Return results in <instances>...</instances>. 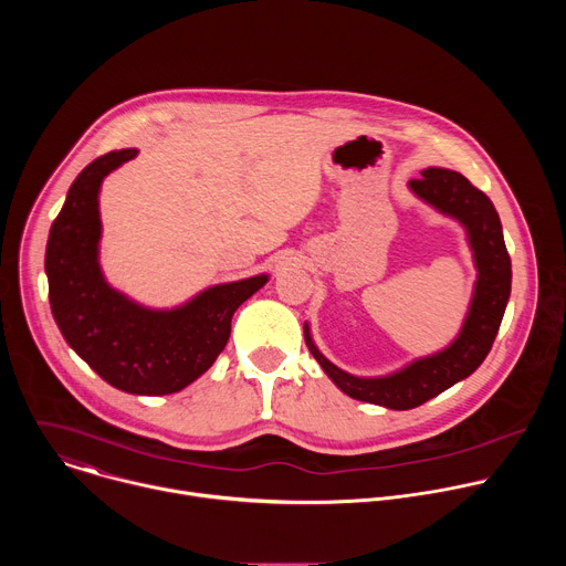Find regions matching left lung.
Wrapping results in <instances>:
<instances>
[{
  "label": "left lung",
  "instance_id": "left-lung-1",
  "mask_svg": "<svg viewBox=\"0 0 566 566\" xmlns=\"http://www.w3.org/2000/svg\"><path fill=\"white\" fill-rule=\"evenodd\" d=\"M421 175V179L410 181V188L441 212L459 219L468 230L474 251L479 280L459 338L448 349L421 358L391 376L356 378L338 369L315 349L308 327L304 325L306 347L329 378L347 396L389 410L419 408L426 400L470 376L489 356L511 295V255L493 201L459 172L428 168Z\"/></svg>",
  "mask_w": 566,
  "mask_h": 566
}]
</instances>
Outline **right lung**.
Wrapping results in <instances>:
<instances>
[{
	"instance_id": "1",
	"label": "right lung",
	"mask_w": 566,
	"mask_h": 566,
	"mask_svg": "<svg viewBox=\"0 0 566 566\" xmlns=\"http://www.w3.org/2000/svg\"><path fill=\"white\" fill-rule=\"evenodd\" d=\"M138 149L98 156L77 175L55 217L44 271L55 325L103 380L127 394H172L197 380L223 352L232 313L266 275L219 284L172 311H151L114 291L98 266V190Z\"/></svg>"
}]
</instances>
